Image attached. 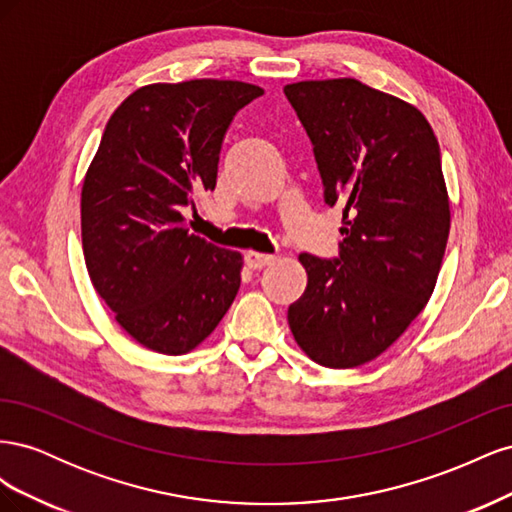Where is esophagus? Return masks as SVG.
I'll list each match as a JSON object with an SVG mask.
<instances>
[{
  "label": "esophagus",
  "instance_id": "esophagus-1",
  "mask_svg": "<svg viewBox=\"0 0 512 512\" xmlns=\"http://www.w3.org/2000/svg\"><path fill=\"white\" fill-rule=\"evenodd\" d=\"M273 260H275L273 254H262V252H254V250L245 252V262L250 269H262V267L271 265Z\"/></svg>",
  "mask_w": 512,
  "mask_h": 512
}]
</instances>
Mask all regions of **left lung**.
I'll return each mask as SVG.
<instances>
[{"label":"left lung","instance_id":"obj_1","mask_svg":"<svg viewBox=\"0 0 512 512\" xmlns=\"http://www.w3.org/2000/svg\"><path fill=\"white\" fill-rule=\"evenodd\" d=\"M324 183L344 205L339 258L301 254L307 288L288 307L294 342L318 365L374 361L423 312L451 230L440 147L416 106L356 79L284 87Z\"/></svg>","mask_w":512,"mask_h":512}]
</instances>
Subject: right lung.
Masks as SVG:
<instances>
[{
    "label": "right lung",
    "instance_id": "add662e5",
    "mask_svg": "<svg viewBox=\"0 0 512 512\" xmlns=\"http://www.w3.org/2000/svg\"><path fill=\"white\" fill-rule=\"evenodd\" d=\"M243 81L136 89L108 119L81 192L85 265L119 327L160 354H185L218 327L243 256L185 228L183 209L218 179L224 134L262 96Z\"/></svg>",
    "mask_w": 512,
    "mask_h": 512
}]
</instances>
